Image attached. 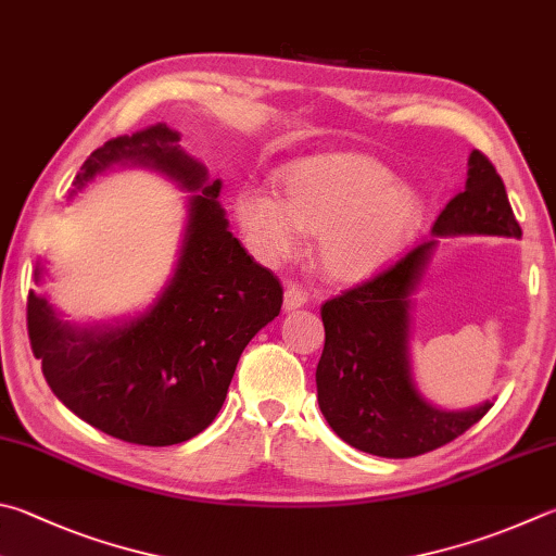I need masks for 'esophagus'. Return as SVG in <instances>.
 Here are the masks:
<instances>
[{"instance_id":"1","label":"esophagus","mask_w":556,"mask_h":556,"mask_svg":"<svg viewBox=\"0 0 556 556\" xmlns=\"http://www.w3.org/2000/svg\"><path fill=\"white\" fill-rule=\"evenodd\" d=\"M308 301V291L301 289V287H287L285 291V311H296L301 308Z\"/></svg>"}]
</instances>
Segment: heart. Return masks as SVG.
I'll return each instance as SVG.
<instances>
[{
    "label": "heart",
    "mask_w": 556,
    "mask_h": 556,
    "mask_svg": "<svg viewBox=\"0 0 556 556\" xmlns=\"http://www.w3.org/2000/svg\"><path fill=\"white\" fill-rule=\"evenodd\" d=\"M426 201L393 181L391 169L359 153L301 160L281 177V199L245 187L236 216L250 248L265 262L294 255L301 230L318 236V265L338 281L379 275L418 233Z\"/></svg>",
    "instance_id": "1"
}]
</instances>
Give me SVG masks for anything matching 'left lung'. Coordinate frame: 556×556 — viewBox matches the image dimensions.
Instances as JSON below:
<instances>
[{"mask_svg": "<svg viewBox=\"0 0 556 556\" xmlns=\"http://www.w3.org/2000/svg\"><path fill=\"white\" fill-rule=\"evenodd\" d=\"M432 236L379 277L323 304L326 345L316 369L318 406L336 435L377 457H418L486 416L493 401L445 410L428 403L410 371L413 294L440 238H520V224L489 157L471 150L467 185L442 208Z\"/></svg>", "mask_w": 556, "mask_h": 556, "instance_id": "1", "label": "left lung"}]
</instances>
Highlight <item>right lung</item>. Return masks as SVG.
Segmentation results:
<instances>
[{"instance_id": "1", "label": "right lung", "mask_w": 556, "mask_h": 556, "mask_svg": "<svg viewBox=\"0 0 556 556\" xmlns=\"http://www.w3.org/2000/svg\"><path fill=\"white\" fill-rule=\"evenodd\" d=\"M111 167H148L187 197L175 271L143 313L73 326L28 294L26 320L48 387L89 426L134 445L167 447L211 426L248 342L279 316L281 285L228 230L220 179L187 155L165 124L111 138L85 160L75 197ZM46 267L36 265V285Z\"/></svg>"}]
</instances>
